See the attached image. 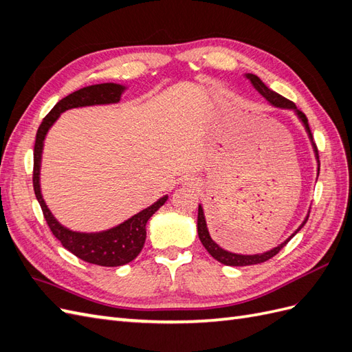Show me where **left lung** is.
Instances as JSON below:
<instances>
[{"label":"left lung","mask_w":352,"mask_h":352,"mask_svg":"<svg viewBox=\"0 0 352 352\" xmlns=\"http://www.w3.org/2000/svg\"><path fill=\"white\" fill-rule=\"evenodd\" d=\"M245 76H247V79L252 83V87L257 89L263 97L267 100L272 105H274V107H278V109H287V110H294L295 111V114L298 116V119H300L301 122H302V124H304V127H305V131H307V133H308V138H310L311 140V144H313V150H314V154H316V158H317V163H318V151H317V146H316V144H314V141H313V135H311V131H310V124H308V120H307V117H305V114L302 113V111H300L296 109V105L292 102V101H289V100H286L285 97H282V95H279L278 92H274V91H272L269 87H265V85L263 83V80L258 78V76H255V74H251V73H247L245 74ZM318 170H320V163H318ZM307 220H308V216L305 217V220L302 221V225L298 228L292 235L287 238L285 242H282L280 245H278V247L276 248H273V250H270V251H265V252H263V254H254V255H242V254H235V252H229V251H226V250H223V248H220L219 245L211 239V236H210V233H208V229H207V221H206V217H204V210H202V207H201V204L198 206V225H197V228H198V236H199V241H201V243L204 245V248L208 251V254L211 255L212 258H216L217 261H220L221 264H226V265H235V267H241V265H251V264H260V263H264V261H267V260H270L272 257H274L276 254H278L285 245L289 242L298 232L301 230V228L305 225L307 223Z\"/></svg>","instance_id":"8db88e82"}]
</instances>
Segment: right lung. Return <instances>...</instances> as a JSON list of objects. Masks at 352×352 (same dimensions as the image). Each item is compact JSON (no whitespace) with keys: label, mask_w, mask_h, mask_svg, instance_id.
<instances>
[{"label":"right lung","mask_w":352,"mask_h":352,"mask_svg":"<svg viewBox=\"0 0 352 352\" xmlns=\"http://www.w3.org/2000/svg\"><path fill=\"white\" fill-rule=\"evenodd\" d=\"M124 89L126 88L123 85L119 83L91 85V87L74 91L73 94L67 95L66 98L60 100L44 117V120H42L36 132L34 148V189L52 235L61 242L63 247L76 255L78 258L91 264L104 265V267H117V265L127 264L138 257V254L142 251L145 243L146 221L164 204L168 197L164 195L163 198L154 202L153 206L140 211L138 214L124 220L120 225L111 229L94 233L74 232L58 223V220L52 216V212L47 207L44 198H42L39 184L41 157L47 132L56 123L61 113L70 109L87 107V105L119 102Z\"/></svg>","instance_id":"1"}]
</instances>
